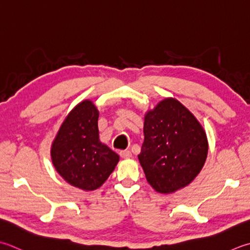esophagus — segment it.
Here are the masks:
<instances>
[{
	"label": "esophagus",
	"instance_id": "esophagus-1",
	"mask_svg": "<svg viewBox=\"0 0 250 250\" xmlns=\"http://www.w3.org/2000/svg\"><path fill=\"white\" fill-rule=\"evenodd\" d=\"M119 155H120V157L124 158V159H129V158L132 157V154H131L130 150H121Z\"/></svg>",
	"mask_w": 250,
	"mask_h": 250
}]
</instances>
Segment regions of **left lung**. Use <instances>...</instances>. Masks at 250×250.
<instances>
[{"label": "left lung", "mask_w": 250, "mask_h": 250, "mask_svg": "<svg viewBox=\"0 0 250 250\" xmlns=\"http://www.w3.org/2000/svg\"><path fill=\"white\" fill-rule=\"evenodd\" d=\"M143 132L138 157L150 187L171 194L192 183L208 155L207 134L196 117L178 100L166 97L145 112Z\"/></svg>", "instance_id": "left-lung-1"}]
</instances>
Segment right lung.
Returning a JSON list of instances; mask_svg holds the SVG:
<instances>
[{
  "label": "right lung",
  "instance_id": "right-lung-1",
  "mask_svg": "<svg viewBox=\"0 0 250 250\" xmlns=\"http://www.w3.org/2000/svg\"><path fill=\"white\" fill-rule=\"evenodd\" d=\"M99 116L91 100L80 102L62 121L51 146L57 173L86 192L101 188L119 161V156L100 141Z\"/></svg>",
  "mask_w": 250,
  "mask_h": 250
}]
</instances>
